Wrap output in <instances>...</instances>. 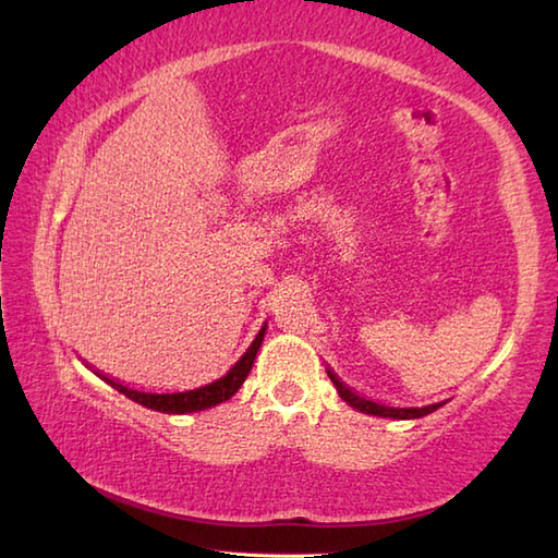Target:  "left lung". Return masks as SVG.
Segmentation results:
<instances>
[{
  "instance_id": "left-lung-1",
  "label": "left lung",
  "mask_w": 558,
  "mask_h": 558,
  "mask_svg": "<svg viewBox=\"0 0 558 558\" xmlns=\"http://www.w3.org/2000/svg\"><path fill=\"white\" fill-rule=\"evenodd\" d=\"M330 381H333V386L338 388L340 398L348 402L350 408L360 410L364 414H376V417H393V420H417V417H424V414H429L434 410H438L444 405V402H434V405H426V408H388V405H381V402H374V400H366L362 396L354 393V390H350L345 384L340 381V378L328 372Z\"/></svg>"
}]
</instances>
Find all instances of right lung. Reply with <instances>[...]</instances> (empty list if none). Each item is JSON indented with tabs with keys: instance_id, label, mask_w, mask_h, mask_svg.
Returning a JSON list of instances; mask_svg holds the SVG:
<instances>
[{
	"instance_id": "obj_1",
	"label": "right lung",
	"mask_w": 558,
	"mask_h": 558,
	"mask_svg": "<svg viewBox=\"0 0 558 558\" xmlns=\"http://www.w3.org/2000/svg\"><path fill=\"white\" fill-rule=\"evenodd\" d=\"M264 333H266V328H260L256 340L242 354V360L236 362L222 378H218V381H213L208 386L184 390V393H144V390L129 388L120 381H114V378H110V376H102L100 372H96V374L100 378H105V381H108L112 388L120 390V393H124L129 400H134V402H138V405L150 408V410L168 412V414H186V412L206 410V408L218 405V402L230 400L236 393V390H240V386L244 384V378L248 376V372H252L256 352L260 348V342H264Z\"/></svg>"
}]
</instances>
